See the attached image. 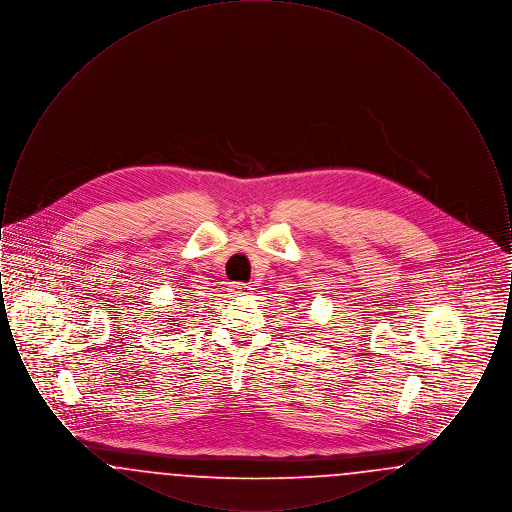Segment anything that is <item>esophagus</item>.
Instances as JSON below:
<instances>
[{"mask_svg": "<svg viewBox=\"0 0 512 512\" xmlns=\"http://www.w3.org/2000/svg\"><path fill=\"white\" fill-rule=\"evenodd\" d=\"M253 290L251 284H245V282H236L230 286V292L236 293V295H249Z\"/></svg>", "mask_w": 512, "mask_h": 512, "instance_id": "esophagus-1", "label": "esophagus"}]
</instances>
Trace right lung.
Returning a JSON list of instances; mask_svg holds the SVG:
<instances>
[{
	"label": "right lung",
	"instance_id": "right-lung-1",
	"mask_svg": "<svg viewBox=\"0 0 512 512\" xmlns=\"http://www.w3.org/2000/svg\"><path fill=\"white\" fill-rule=\"evenodd\" d=\"M174 324H176V322H174Z\"/></svg>",
	"mask_w": 512,
	"mask_h": 512
}]
</instances>
